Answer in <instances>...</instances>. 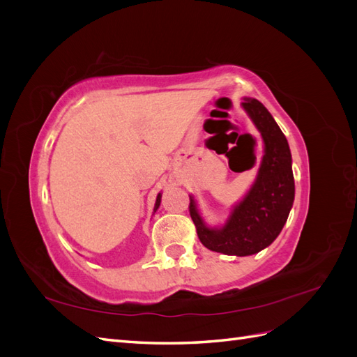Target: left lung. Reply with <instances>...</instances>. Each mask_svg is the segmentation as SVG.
Wrapping results in <instances>:
<instances>
[{
	"instance_id": "left-lung-1",
	"label": "left lung",
	"mask_w": 357,
	"mask_h": 357,
	"mask_svg": "<svg viewBox=\"0 0 357 357\" xmlns=\"http://www.w3.org/2000/svg\"><path fill=\"white\" fill-rule=\"evenodd\" d=\"M243 107L265 143V155L253 188L234 208L222 229L207 228L192 197L189 202L199 241L213 252L235 256L255 255L271 244L282 232L295 198L291 155L282 129L262 102L244 98Z\"/></svg>"
}]
</instances>
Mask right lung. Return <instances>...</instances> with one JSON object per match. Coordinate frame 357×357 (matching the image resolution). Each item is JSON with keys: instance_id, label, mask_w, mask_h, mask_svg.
<instances>
[{"instance_id": "1", "label": "right lung", "mask_w": 357, "mask_h": 357, "mask_svg": "<svg viewBox=\"0 0 357 357\" xmlns=\"http://www.w3.org/2000/svg\"><path fill=\"white\" fill-rule=\"evenodd\" d=\"M159 204H160V193L158 195V198H156V204H155V211L158 210V207H159Z\"/></svg>"}]
</instances>
